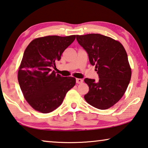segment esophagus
Returning a JSON list of instances; mask_svg holds the SVG:
<instances>
[{"mask_svg": "<svg viewBox=\"0 0 148 148\" xmlns=\"http://www.w3.org/2000/svg\"><path fill=\"white\" fill-rule=\"evenodd\" d=\"M76 82L77 84H81V83L83 82V79H80V78H76Z\"/></svg>", "mask_w": 148, "mask_h": 148, "instance_id": "obj_1", "label": "esophagus"}]
</instances>
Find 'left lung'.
<instances>
[{
  "instance_id": "obj_1",
  "label": "left lung",
  "mask_w": 148,
  "mask_h": 148,
  "mask_svg": "<svg viewBox=\"0 0 148 148\" xmlns=\"http://www.w3.org/2000/svg\"><path fill=\"white\" fill-rule=\"evenodd\" d=\"M76 39L99 78L84 79L89 86L84 99L97 109H109L121 99L130 83L132 72L125 49L120 42L98 34L76 36Z\"/></svg>"
}]
</instances>
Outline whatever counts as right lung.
<instances>
[{
    "instance_id": "1",
    "label": "right lung",
    "mask_w": 148,
    "mask_h": 148,
    "mask_svg": "<svg viewBox=\"0 0 148 148\" xmlns=\"http://www.w3.org/2000/svg\"><path fill=\"white\" fill-rule=\"evenodd\" d=\"M75 38L76 36L39 37L25 49L18 79L25 99L36 111L43 113L53 111L75 86L73 77H63L51 70Z\"/></svg>"
}]
</instances>
